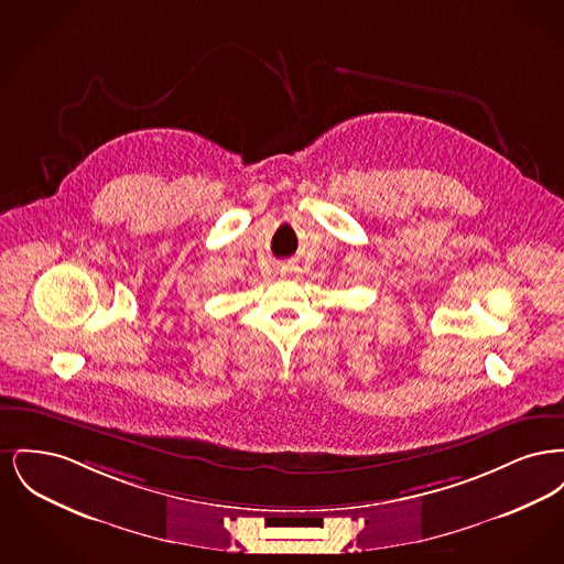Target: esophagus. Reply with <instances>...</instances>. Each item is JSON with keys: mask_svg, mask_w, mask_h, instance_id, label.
Here are the masks:
<instances>
[{"mask_svg": "<svg viewBox=\"0 0 564 564\" xmlns=\"http://www.w3.org/2000/svg\"><path fill=\"white\" fill-rule=\"evenodd\" d=\"M294 264H288V267H283V269H281V272H283V274H288V272H294Z\"/></svg>", "mask_w": 564, "mask_h": 564, "instance_id": "1", "label": "esophagus"}]
</instances>
